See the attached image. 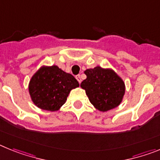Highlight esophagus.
I'll use <instances>...</instances> for the list:
<instances>
[{
	"instance_id": "obj_1",
	"label": "esophagus",
	"mask_w": 160,
	"mask_h": 160,
	"mask_svg": "<svg viewBox=\"0 0 160 160\" xmlns=\"http://www.w3.org/2000/svg\"><path fill=\"white\" fill-rule=\"evenodd\" d=\"M75 78H76V79L78 80V82L79 83H81L82 79H81V76H80V74H78V75H76Z\"/></svg>"
}]
</instances>
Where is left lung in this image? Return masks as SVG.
Returning <instances> with one entry per match:
<instances>
[{
	"mask_svg": "<svg viewBox=\"0 0 160 160\" xmlns=\"http://www.w3.org/2000/svg\"><path fill=\"white\" fill-rule=\"evenodd\" d=\"M85 74L87 79L80 86L96 109L107 111L119 105L125 93V85L113 70L97 66L87 70Z\"/></svg>",
	"mask_w": 160,
	"mask_h": 160,
	"instance_id": "8db88e82",
	"label": "left lung"
}]
</instances>
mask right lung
Here are the masks:
<instances>
[{
  "label": "right lung",
  "instance_id": "add662e5",
  "mask_svg": "<svg viewBox=\"0 0 160 160\" xmlns=\"http://www.w3.org/2000/svg\"><path fill=\"white\" fill-rule=\"evenodd\" d=\"M78 87L75 78L57 66H43L31 78L29 90L37 107L55 111L66 102L70 90Z\"/></svg>",
  "mask_w": 160,
  "mask_h": 160
}]
</instances>
